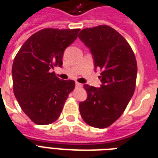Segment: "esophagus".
<instances>
[{"label":"esophagus","mask_w":158,"mask_h":158,"mask_svg":"<svg viewBox=\"0 0 158 158\" xmlns=\"http://www.w3.org/2000/svg\"><path fill=\"white\" fill-rule=\"evenodd\" d=\"M75 85H76V87H82V85H81V84H79V83H78V82L75 83Z\"/></svg>","instance_id":"34e87169"}]
</instances>
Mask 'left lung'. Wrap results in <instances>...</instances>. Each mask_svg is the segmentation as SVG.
Segmentation results:
<instances>
[{
    "mask_svg": "<svg viewBox=\"0 0 158 158\" xmlns=\"http://www.w3.org/2000/svg\"><path fill=\"white\" fill-rule=\"evenodd\" d=\"M79 38L89 49L95 69L102 71L100 88L84 85L87 99L79 102V112L86 123L104 129L122 115L132 98L137 75L135 56L127 40L107 25L82 29Z\"/></svg>",
    "mask_w": 158,
    "mask_h": 158,
    "instance_id": "obj_1",
    "label": "left lung"
}]
</instances>
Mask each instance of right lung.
<instances>
[{"label":"right lung","instance_id":"obj_1","mask_svg":"<svg viewBox=\"0 0 158 158\" xmlns=\"http://www.w3.org/2000/svg\"><path fill=\"white\" fill-rule=\"evenodd\" d=\"M80 29H44L27 40L16 55L12 73L13 92L19 106L33 122L45 125L62 113L73 80H62L52 69L62 68L65 49Z\"/></svg>","mask_w":158,"mask_h":158}]
</instances>
